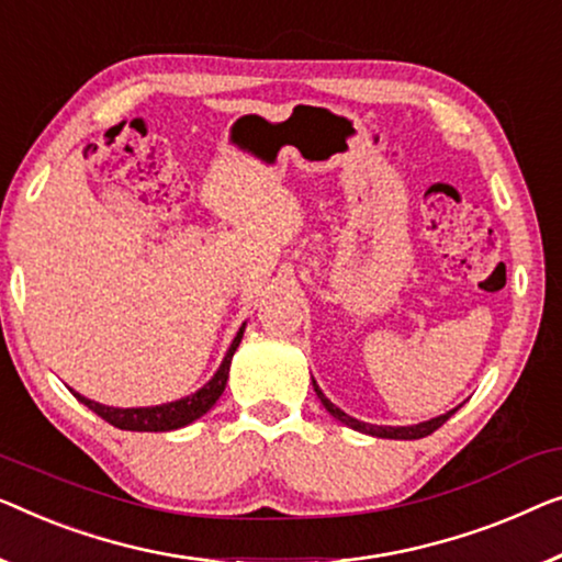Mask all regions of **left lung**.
I'll use <instances>...</instances> for the list:
<instances>
[{"label": "left lung", "instance_id": "left-lung-1", "mask_svg": "<svg viewBox=\"0 0 562 562\" xmlns=\"http://www.w3.org/2000/svg\"><path fill=\"white\" fill-rule=\"evenodd\" d=\"M312 385H314L316 397H319L324 408L329 411V416H335L339 423H345V426H349L352 430H360V434H368V436H375V438H395V441H416V438H426V436L434 434L436 428H441L443 423L449 420V418L453 416V413H457V411L461 408V405H459V408L443 413V416L430 418V420H423V423H416V426H372V423L357 420V418H352V416H347V413L341 411V408H337V405L331 403L329 397L322 393V387L316 385L314 378H312Z\"/></svg>", "mask_w": 562, "mask_h": 562}]
</instances>
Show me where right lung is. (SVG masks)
<instances>
[{"label":"right lung","instance_id":"obj_1","mask_svg":"<svg viewBox=\"0 0 562 562\" xmlns=\"http://www.w3.org/2000/svg\"><path fill=\"white\" fill-rule=\"evenodd\" d=\"M243 331H246V324H243V327L238 329V335H235V339L231 341V347H227V352H225L221 368H217L215 375L210 378L200 390H194V393L180 397V401L161 403V405H146V408H113V405L95 403V401H91V397L76 393V390H70V393L76 395L78 401L86 405V408H91L95 416H101L103 420H109L111 426H116L121 430H149V434H165V430L184 428V426H190L192 420L205 416V413L217 403V397L223 395L227 372H231L233 355L240 345Z\"/></svg>","mask_w":562,"mask_h":562}]
</instances>
